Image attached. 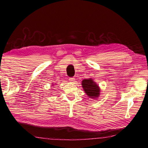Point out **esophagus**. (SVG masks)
I'll use <instances>...</instances> for the list:
<instances>
[{
	"instance_id": "34e87169",
	"label": "esophagus",
	"mask_w": 148,
	"mask_h": 148,
	"mask_svg": "<svg viewBox=\"0 0 148 148\" xmlns=\"http://www.w3.org/2000/svg\"><path fill=\"white\" fill-rule=\"evenodd\" d=\"M69 81H70L71 83H73V82H75V78H70Z\"/></svg>"
}]
</instances>
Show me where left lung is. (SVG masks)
Here are the masks:
<instances>
[{"instance_id": "obj_1", "label": "left lung", "mask_w": 148, "mask_h": 148, "mask_svg": "<svg viewBox=\"0 0 148 148\" xmlns=\"http://www.w3.org/2000/svg\"><path fill=\"white\" fill-rule=\"evenodd\" d=\"M82 85L84 92L91 99H97L100 96L101 89L92 79H84Z\"/></svg>"}]
</instances>
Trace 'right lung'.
<instances>
[{
  "label": "right lung",
  "instance_id": "1",
  "mask_svg": "<svg viewBox=\"0 0 148 148\" xmlns=\"http://www.w3.org/2000/svg\"><path fill=\"white\" fill-rule=\"evenodd\" d=\"M53 85H54V84H52V86H53Z\"/></svg>",
  "mask_w": 148,
  "mask_h": 148
}]
</instances>
